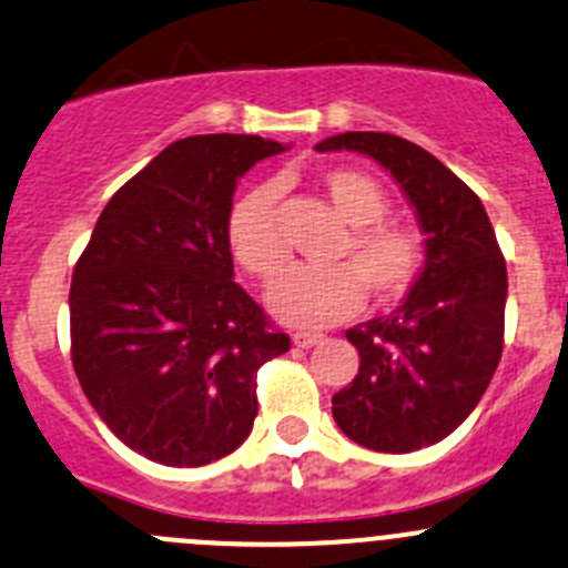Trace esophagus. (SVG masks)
<instances>
[{
  "label": "esophagus",
  "instance_id": "1",
  "mask_svg": "<svg viewBox=\"0 0 568 568\" xmlns=\"http://www.w3.org/2000/svg\"><path fill=\"white\" fill-rule=\"evenodd\" d=\"M293 343L298 345V348H312V345L323 343V334H315V332H295V334H293Z\"/></svg>",
  "mask_w": 568,
  "mask_h": 568
}]
</instances>
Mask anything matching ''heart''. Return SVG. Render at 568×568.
<instances>
[{
    "instance_id": "b5f03b06",
    "label": "heart",
    "mask_w": 568,
    "mask_h": 568,
    "mask_svg": "<svg viewBox=\"0 0 568 568\" xmlns=\"http://www.w3.org/2000/svg\"><path fill=\"white\" fill-rule=\"evenodd\" d=\"M321 183L334 212L351 225V234L334 256L345 264H298L270 284V312L295 328L345 321L359 312L365 290L376 304H396L424 267V240L409 225L385 223L390 200L374 178L356 170H328ZM275 203V186L262 183L242 194L229 212L231 253L256 278H273L287 264Z\"/></svg>"
}]
</instances>
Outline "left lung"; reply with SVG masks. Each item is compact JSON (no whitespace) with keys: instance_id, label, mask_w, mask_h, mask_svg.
Here are the masks:
<instances>
[{"instance_id":"left-lung-1","label":"left lung","mask_w":568,"mask_h":568,"mask_svg":"<svg viewBox=\"0 0 568 568\" xmlns=\"http://www.w3.org/2000/svg\"><path fill=\"white\" fill-rule=\"evenodd\" d=\"M315 150H351L385 166L415 209L426 251L402 306L345 332L359 371L334 393L332 415L365 449H424L471 415L499 365L507 267L494 225L483 200L407 139L348 131Z\"/></svg>"}]
</instances>
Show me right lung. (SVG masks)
I'll return each instance as SVG.
<instances>
[{
	"label": "right lung",
	"instance_id": "right-lung-1",
	"mask_svg": "<svg viewBox=\"0 0 568 568\" xmlns=\"http://www.w3.org/2000/svg\"><path fill=\"white\" fill-rule=\"evenodd\" d=\"M287 144L240 133L161 150L102 209L69 290L72 365L108 429L161 466L240 449L256 374L290 351L234 281L229 212L240 178Z\"/></svg>",
	"mask_w": 568,
	"mask_h": 568
}]
</instances>
